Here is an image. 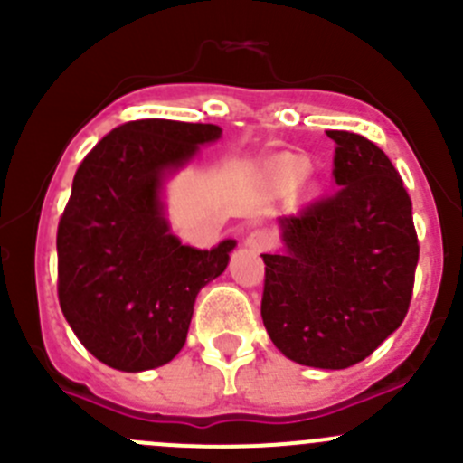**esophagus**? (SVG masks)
I'll use <instances>...</instances> for the list:
<instances>
[{"instance_id": "obj_1", "label": "esophagus", "mask_w": 463, "mask_h": 463, "mask_svg": "<svg viewBox=\"0 0 463 463\" xmlns=\"http://www.w3.org/2000/svg\"><path fill=\"white\" fill-rule=\"evenodd\" d=\"M244 244L249 246L250 250H258V253H261V250H269L270 246L275 244V237H273V232H270V231L258 228V231L249 232V237H246Z\"/></svg>"}]
</instances>
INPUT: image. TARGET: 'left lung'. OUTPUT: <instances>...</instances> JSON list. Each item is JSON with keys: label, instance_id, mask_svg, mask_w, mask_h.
I'll return each instance as SVG.
<instances>
[{"label": "left lung", "instance_id": "1", "mask_svg": "<svg viewBox=\"0 0 463 463\" xmlns=\"http://www.w3.org/2000/svg\"><path fill=\"white\" fill-rule=\"evenodd\" d=\"M331 197L278 219L282 250L266 264L261 320L300 365L345 370L394 334L412 300L419 240L412 202L381 147L331 129Z\"/></svg>", "mask_w": 463, "mask_h": 463}]
</instances>
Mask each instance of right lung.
Wrapping results in <instances>:
<instances>
[{"mask_svg":"<svg viewBox=\"0 0 463 463\" xmlns=\"http://www.w3.org/2000/svg\"><path fill=\"white\" fill-rule=\"evenodd\" d=\"M222 137L203 123L145 118L111 129L78 167L58 226V298L73 334L105 365L145 372L188 338L194 300L226 270L235 240L184 246L163 184Z\"/></svg>","mask_w":463,"mask_h":463,"instance_id":"add662e5","label":"right lung"}]
</instances>
